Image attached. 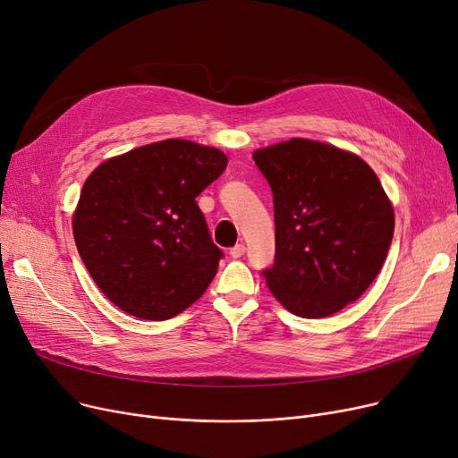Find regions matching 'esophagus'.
<instances>
[{"mask_svg":"<svg viewBox=\"0 0 458 458\" xmlns=\"http://www.w3.org/2000/svg\"><path fill=\"white\" fill-rule=\"evenodd\" d=\"M243 254H245V245H235V247H232V249H230V256H232L233 259L242 258Z\"/></svg>","mask_w":458,"mask_h":458,"instance_id":"34e87169","label":"esophagus"}]
</instances>
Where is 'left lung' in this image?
<instances>
[{
	"instance_id": "1",
	"label": "left lung",
	"mask_w": 458,
	"mask_h": 458,
	"mask_svg": "<svg viewBox=\"0 0 458 458\" xmlns=\"http://www.w3.org/2000/svg\"><path fill=\"white\" fill-rule=\"evenodd\" d=\"M273 191V295L304 319L362 297L386 259L394 208L373 168L330 144L292 139L254 152Z\"/></svg>"
}]
</instances>
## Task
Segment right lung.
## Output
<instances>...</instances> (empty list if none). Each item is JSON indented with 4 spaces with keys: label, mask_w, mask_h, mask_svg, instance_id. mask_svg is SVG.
I'll list each match as a JSON object with an SVG mask.
<instances>
[{
    "label": "right lung",
    "mask_w": 458,
    "mask_h": 458,
    "mask_svg": "<svg viewBox=\"0 0 458 458\" xmlns=\"http://www.w3.org/2000/svg\"><path fill=\"white\" fill-rule=\"evenodd\" d=\"M226 165L221 150L166 139L87 178L72 228L89 275L113 304L165 321L202 297L225 254L197 197Z\"/></svg>",
    "instance_id": "add662e5"
}]
</instances>
